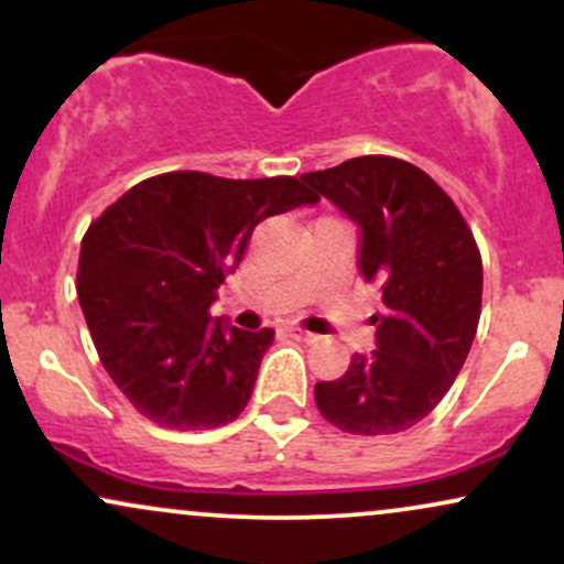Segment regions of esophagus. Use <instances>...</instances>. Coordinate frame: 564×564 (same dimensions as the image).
I'll return each mask as SVG.
<instances>
[{
  "label": "esophagus",
  "mask_w": 564,
  "mask_h": 564,
  "mask_svg": "<svg viewBox=\"0 0 564 564\" xmlns=\"http://www.w3.org/2000/svg\"><path fill=\"white\" fill-rule=\"evenodd\" d=\"M286 334L291 336V339H296V341H315V334L304 332V328H296V326H289Z\"/></svg>",
  "instance_id": "obj_1"
}]
</instances>
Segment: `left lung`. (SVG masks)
Instances as JSON below:
<instances>
[{"instance_id": "8db88e82", "label": "left lung", "mask_w": 564, "mask_h": 564, "mask_svg": "<svg viewBox=\"0 0 564 564\" xmlns=\"http://www.w3.org/2000/svg\"><path fill=\"white\" fill-rule=\"evenodd\" d=\"M302 180L358 225V270L381 291L377 349L315 384L326 422L349 435H394L430 416L467 360L482 304L469 225L430 174L360 156Z\"/></svg>"}]
</instances>
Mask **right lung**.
Returning <instances> with one entry per match:
<instances>
[{
  "label": "right lung",
  "mask_w": 564,
  "mask_h": 564,
  "mask_svg": "<svg viewBox=\"0 0 564 564\" xmlns=\"http://www.w3.org/2000/svg\"><path fill=\"white\" fill-rule=\"evenodd\" d=\"M318 196L294 177L166 172L129 187L89 225L76 291L108 377L166 430L241 416L273 328L243 332L209 313L262 219Z\"/></svg>",
  "instance_id": "right-lung-1"
}]
</instances>
